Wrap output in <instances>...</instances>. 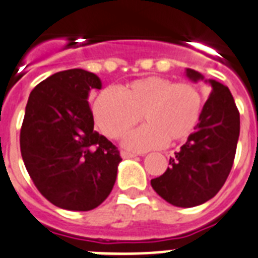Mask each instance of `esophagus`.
<instances>
[{
    "mask_svg": "<svg viewBox=\"0 0 258 258\" xmlns=\"http://www.w3.org/2000/svg\"><path fill=\"white\" fill-rule=\"evenodd\" d=\"M121 157H122L124 159L134 158V157H137V154H133V153H129V152H121Z\"/></svg>",
    "mask_w": 258,
    "mask_h": 258,
    "instance_id": "esophagus-1",
    "label": "esophagus"
}]
</instances>
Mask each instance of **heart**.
<instances>
[{
	"label": "heart",
	"mask_w": 258,
	"mask_h": 258,
	"mask_svg": "<svg viewBox=\"0 0 258 258\" xmlns=\"http://www.w3.org/2000/svg\"><path fill=\"white\" fill-rule=\"evenodd\" d=\"M204 108L202 89L191 82L175 83L163 76H148L116 89H104L92 104L96 126L110 140H118L131 127L144 126L124 138V146L134 152L162 148L191 136Z\"/></svg>",
	"instance_id": "b5f03b06"
}]
</instances>
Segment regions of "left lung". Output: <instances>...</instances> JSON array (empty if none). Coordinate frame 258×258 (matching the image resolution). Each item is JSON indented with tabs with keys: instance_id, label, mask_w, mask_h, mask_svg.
I'll list each match as a JSON object with an SVG mask.
<instances>
[{
	"instance_id": "8db88e82",
	"label": "left lung",
	"mask_w": 258,
	"mask_h": 258,
	"mask_svg": "<svg viewBox=\"0 0 258 258\" xmlns=\"http://www.w3.org/2000/svg\"><path fill=\"white\" fill-rule=\"evenodd\" d=\"M197 82L203 76L187 68ZM212 92L204 104L201 121L169 167L152 187L159 197L176 207H195L220 191L231 172L240 134V113L228 87L210 80Z\"/></svg>"
}]
</instances>
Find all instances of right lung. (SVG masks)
<instances>
[{
    "instance_id": "add662e5",
    "label": "right lung",
    "mask_w": 258,
    "mask_h": 258,
    "mask_svg": "<svg viewBox=\"0 0 258 258\" xmlns=\"http://www.w3.org/2000/svg\"><path fill=\"white\" fill-rule=\"evenodd\" d=\"M100 79L80 68L48 76L31 91L19 145L30 178L63 210L99 207L114 186L118 149L93 129L88 100Z\"/></svg>"
}]
</instances>
